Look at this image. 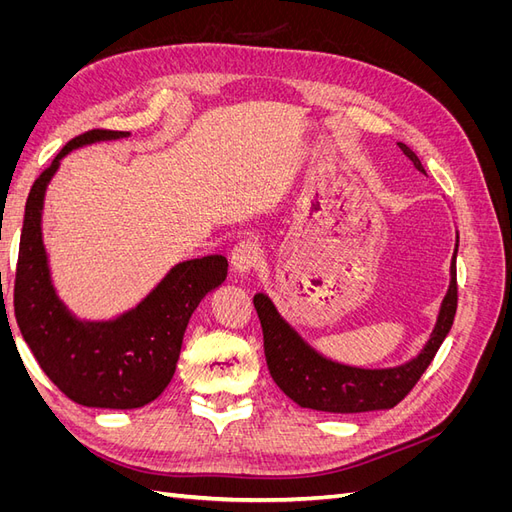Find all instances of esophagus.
Wrapping results in <instances>:
<instances>
[{
    "instance_id": "obj_1",
    "label": "esophagus",
    "mask_w": 512,
    "mask_h": 512,
    "mask_svg": "<svg viewBox=\"0 0 512 512\" xmlns=\"http://www.w3.org/2000/svg\"><path fill=\"white\" fill-rule=\"evenodd\" d=\"M260 260V247L256 245V241H241L235 245V250H232V267H235L237 273L241 275H247L250 273Z\"/></svg>"
}]
</instances>
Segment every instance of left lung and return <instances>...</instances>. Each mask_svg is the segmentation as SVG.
<instances>
[{
	"label": "left lung",
	"mask_w": 512,
	"mask_h": 512,
	"mask_svg": "<svg viewBox=\"0 0 512 512\" xmlns=\"http://www.w3.org/2000/svg\"><path fill=\"white\" fill-rule=\"evenodd\" d=\"M399 149L412 160L416 170L427 175L421 160L408 145L399 143ZM457 247L451 260V284H448L446 297L440 305V314L429 342L418 352L416 359L397 367L363 369L327 359L290 327L267 294L258 292L254 297V307L260 318L267 365L275 384L294 404L309 410L354 414L395 408L421 380L453 327L457 312Z\"/></svg>",
	"instance_id": "1"
}]
</instances>
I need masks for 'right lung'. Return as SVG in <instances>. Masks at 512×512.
<instances>
[{
  "label": "right lung",
  "mask_w": 512,
  "mask_h": 512,
  "mask_svg": "<svg viewBox=\"0 0 512 512\" xmlns=\"http://www.w3.org/2000/svg\"><path fill=\"white\" fill-rule=\"evenodd\" d=\"M126 136L89 130L57 153L27 196L19 245L14 316L21 335L57 389L87 408L132 410L158 399L173 380L194 309L228 273L218 254L179 262L134 309L104 322L79 320L61 303L42 243L46 185L72 149Z\"/></svg>",
  "instance_id": "right-lung-1"
}]
</instances>
